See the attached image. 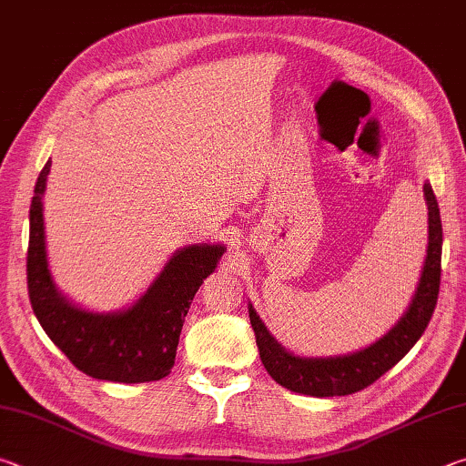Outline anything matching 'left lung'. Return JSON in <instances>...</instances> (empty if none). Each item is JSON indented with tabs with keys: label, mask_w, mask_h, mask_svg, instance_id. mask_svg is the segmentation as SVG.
I'll list each match as a JSON object with an SVG mask.
<instances>
[{
	"label": "left lung",
	"mask_w": 466,
	"mask_h": 466,
	"mask_svg": "<svg viewBox=\"0 0 466 466\" xmlns=\"http://www.w3.org/2000/svg\"><path fill=\"white\" fill-rule=\"evenodd\" d=\"M423 193L430 211V242L420 286L405 317L374 345L339 358H296L275 341L250 306L248 317L257 337L258 356L275 382L310 397H345L376 382L420 341L436 310L441 273V219L438 201L430 185L423 187Z\"/></svg>",
	"instance_id": "1"
}]
</instances>
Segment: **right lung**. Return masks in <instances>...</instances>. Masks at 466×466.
I'll list each match as a JSON object with an SVG mask.
<instances>
[{
  "label": "right lung",
  "mask_w": 466,
  "mask_h": 466,
  "mask_svg": "<svg viewBox=\"0 0 466 466\" xmlns=\"http://www.w3.org/2000/svg\"><path fill=\"white\" fill-rule=\"evenodd\" d=\"M51 160L38 175L30 203L28 296L51 341L84 374L110 382H152L168 376L177 358L183 322L197 289L214 273L222 244L178 250L131 309L92 314L76 309L55 288L45 250L43 193Z\"/></svg>",
  "instance_id": "right-lung-1"
}]
</instances>
